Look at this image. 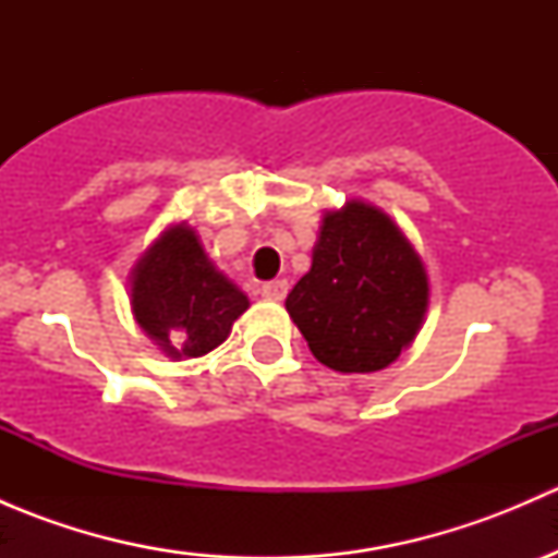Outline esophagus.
<instances>
[{
  "instance_id": "34e87169",
  "label": "esophagus",
  "mask_w": 558,
  "mask_h": 558,
  "mask_svg": "<svg viewBox=\"0 0 558 558\" xmlns=\"http://www.w3.org/2000/svg\"><path fill=\"white\" fill-rule=\"evenodd\" d=\"M286 294H289V280H269V283L262 286V296H264V300L283 302Z\"/></svg>"
}]
</instances>
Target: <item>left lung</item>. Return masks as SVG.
I'll use <instances>...</instances> for the list:
<instances>
[{"mask_svg": "<svg viewBox=\"0 0 558 558\" xmlns=\"http://www.w3.org/2000/svg\"><path fill=\"white\" fill-rule=\"evenodd\" d=\"M429 307V275L413 243L380 207L351 199L324 210L311 272L286 311L320 364L378 373L413 345Z\"/></svg>", "mask_w": 558, "mask_h": 558, "instance_id": "1", "label": "left lung"}]
</instances>
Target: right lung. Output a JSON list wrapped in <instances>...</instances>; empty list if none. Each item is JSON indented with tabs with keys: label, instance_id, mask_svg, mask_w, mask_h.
I'll return each instance as SVG.
<instances>
[{
	"label": "right lung",
	"instance_id": "obj_1",
	"mask_svg": "<svg viewBox=\"0 0 558 558\" xmlns=\"http://www.w3.org/2000/svg\"><path fill=\"white\" fill-rule=\"evenodd\" d=\"M129 305L159 351L180 362L221 345L251 300L210 262L196 229L180 221L134 262Z\"/></svg>",
	"mask_w": 558,
	"mask_h": 558
}]
</instances>
